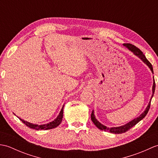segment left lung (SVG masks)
<instances>
[{
    "instance_id": "obj_1",
    "label": "left lung",
    "mask_w": 158,
    "mask_h": 158,
    "mask_svg": "<svg viewBox=\"0 0 158 158\" xmlns=\"http://www.w3.org/2000/svg\"><path fill=\"white\" fill-rule=\"evenodd\" d=\"M123 45L126 46V48H128L130 50V51L132 52L136 56H139V58L141 59L147 66L149 67V69H151V70H152V72L153 73V66L152 65V64H151L149 62V60L146 58V57L145 56V55L143 54V53L141 51H140V50L138 48H136V47L134 45L130 44V43H125V44H123ZM155 88H156V83H155V79H153V88H152L153 94H152V98H151L149 105H148V106H147V108L145 110V111H144L139 117H137V118H135V119L132 120L131 122L125 124L124 126H119V127H106L105 126H104V125H102V123H100L98 122V121L96 119L94 113V110H92V114H91V119L93 122V123H94V125L97 127H98V129L101 130L108 131V132H109L110 133H113V134H122V133L126 132H127V130H129L130 128H132L133 126H135L136 124L138 123L140 120H142L144 118V117H145L147 115V113H148L149 110L150 109L151 102H152V99L153 96L154 92H155Z\"/></svg>"
}]
</instances>
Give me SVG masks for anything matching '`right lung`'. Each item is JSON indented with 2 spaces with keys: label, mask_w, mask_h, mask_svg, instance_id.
Wrapping results in <instances>:
<instances>
[{
  "label": "right lung",
  "mask_w": 158,
  "mask_h": 158,
  "mask_svg": "<svg viewBox=\"0 0 158 158\" xmlns=\"http://www.w3.org/2000/svg\"><path fill=\"white\" fill-rule=\"evenodd\" d=\"M63 108L64 106L62 107V110H60V112L59 113L58 116L57 117V118L55 119L53 122H50L49 123H46V124H43V125H37V124H33L31 123H29L26 121L23 120L22 119L19 118L22 122L25 124L26 126H28L30 128L32 129H35L36 130H49V129H52L54 128V127H56L58 126H59L60 123L62 122V117H63Z\"/></svg>",
  "instance_id": "obj_1"
}]
</instances>
